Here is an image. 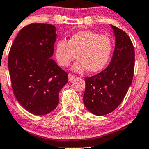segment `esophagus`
I'll return each mask as SVG.
<instances>
[{"label":"esophagus","instance_id":"esophagus-1","mask_svg":"<svg viewBox=\"0 0 149 149\" xmlns=\"http://www.w3.org/2000/svg\"><path fill=\"white\" fill-rule=\"evenodd\" d=\"M75 77H76V76H75L74 75L71 74V73H68V80H69V81H72Z\"/></svg>","mask_w":149,"mask_h":149}]
</instances>
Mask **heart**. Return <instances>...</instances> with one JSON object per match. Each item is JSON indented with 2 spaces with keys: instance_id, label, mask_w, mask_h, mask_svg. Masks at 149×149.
<instances>
[{
  "instance_id": "b5f03b06",
  "label": "heart",
  "mask_w": 149,
  "mask_h": 149,
  "mask_svg": "<svg viewBox=\"0 0 149 149\" xmlns=\"http://www.w3.org/2000/svg\"><path fill=\"white\" fill-rule=\"evenodd\" d=\"M112 40L93 31H81L73 34L68 40H60L55 46V55L58 63L68 67L76 57L79 60L73 65L76 71L87 69L96 73L105 68L112 51Z\"/></svg>"
}]
</instances>
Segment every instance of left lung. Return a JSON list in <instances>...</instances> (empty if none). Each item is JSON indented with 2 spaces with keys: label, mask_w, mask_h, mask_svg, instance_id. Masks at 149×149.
I'll return each instance as SVG.
<instances>
[{
  "label": "left lung",
  "mask_w": 149,
  "mask_h": 149,
  "mask_svg": "<svg viewBox=\"0 0 149 149\" xmlns=\"http://www.w3.org/2000/svg\"><path fill=\"white\" fill-rule=\"evenodd\" d=\"M115 48L110 63L99 73L85 78L83 101L94 115H104L121 104L130 87L134 70V48L125 31L112 25Z\"/></svg>",
  "instance_id": "1"
}]
</instances>
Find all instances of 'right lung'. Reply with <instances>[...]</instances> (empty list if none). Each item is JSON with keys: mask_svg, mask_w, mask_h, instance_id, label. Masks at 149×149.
<instances>
[{"mask_svg": "<svg viewBox=\"0 0 149 149\" xmlns=\"http://www.w3.org/2000/svg\"><path fill=\"white\" fill-rule=\"evenodd\" d=\"M55 26L33 23L24 26L11 46L8 68L14 95L25 109L46 115L59 104L68 73L53 59Z\"/></svg>", "mask_w": 149, "mask_h": 149, "instance_id": "add662e5", "label": "right lung"}]
</instances>
